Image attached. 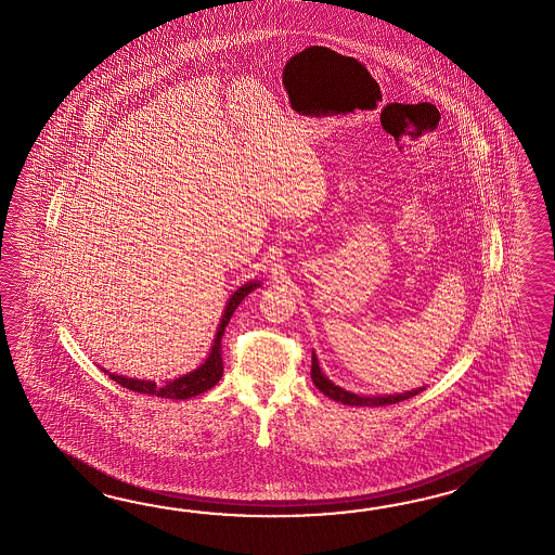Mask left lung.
I'll return each mask as SVG.
<instances>
[{"label":"left lung","mask_w":555,"mask_h":555,"mask_svg":"<svg viewBox=\"0 0 555 555\" xmlns=\"http://www.w3.org/2000/svg\"><path fill=\"white\" fill-rule=\"evenodd\" d=\"M312 380L318 390H322L327 398H334L341 404H350V406H384V404H397L400 400H406V398L418 395L423 388H416L411 392H404V395H392V397H358L352 395L348 390H344L340 386H336L334 383H330L326 376L322 374V370L318 366V358L312 352Z\"/></svg>","instance_id":"1"}]
</instances>
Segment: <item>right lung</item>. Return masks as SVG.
Returning <instances> with one entry per match:
<instances>
[{
	"label": "right lung",
	"instance_id": "right-lung-1",
	"mask_svg": "<svg viewBox=\"0 0 555 555\" xmlns=\"http://www.w3.org/2000/svg\"><path fill=\"white\" fill-rule=\"evenodd\" d=\"M256 287H259V282H249V284L242 285L231 299H229L225 313L221 318V324L217 327V336H215L214 348L211 354L205 360V364H201L199 369L189 372L185 376L171 380L165 386L151 383V380H137V378H127V376H118V374H111L106 372L114 383L125 386L128 390L141 392V395H149V397L160 398H175V400H185V398L197 397L201 392L214 388L215 384L219 383V378L223 376V358H221V336L225 332V326L231 320L233 312L237 310V306L242 304V299L251 294Z\"/></svg>",
	"mask_w": 555,
	"mask_h": 555
}]
</instances>
